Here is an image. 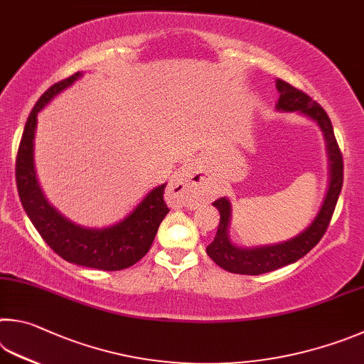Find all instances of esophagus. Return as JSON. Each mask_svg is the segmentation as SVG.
<instances>
[{
	"label": "esophagus",
	"mask_w": 364,
	"mask_h": 364,
	"mask_svg": "<svg viewBox=\"0 0 364 364\" xmlns=\"http://www.w3.org/2000/svg\"><path fill=\"white\" fill-rule=\"evenodd\" d=\"M208 181L196 161L182 164V168L174 172L168 182V192L177 200H196L208 192Z\"/></svg>",
	"instance_id": "esophagus-1"
}]
</instances>
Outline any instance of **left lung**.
Segmentation results:
<instances>
[{
  "label": "left lung",
  "mask_w": 364,
  "mask_h": 364,
  "mask_svg": "<svg viewBox=\"0 0 364 364\" xmlns=\"http://www.w3.org/2000/svg\"><path fill=\"white\" fill-rule=\"evenodd\" d=\"M277 89L279 92L277 110L302 113L310 119H314L323 132L329 158L328 192L316 218L311 220V224L305 230L288 241L256 247H243L232 243L230 238H228V225H230L232 219L230 200L225 198V196L215 200L213 205L219 209L220 222L215 238L206 247V252L222 269L230 273H238V275H260V273L273 272L282 269L284 265L294 264L296 260L304 257L311 247L318 245V241L321 240L324 232H326L331 218H333L337 198H339L342 190V153L339 150V145H337L333 124H331L328 113L323 110L321 105L311 100L307 94L292 87L283 80H277Z\"/></svg>",
  "instance_id": "8db88e82"
}]
</instances>
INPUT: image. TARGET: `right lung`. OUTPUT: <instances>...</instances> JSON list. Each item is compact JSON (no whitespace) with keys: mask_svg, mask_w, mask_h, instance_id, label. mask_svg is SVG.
Returning a JSON list of instances; mask_svg holds the SVG:
<instances>
[{"mask_svg":"<svg viewBox=\"0 0 364 364\" xmlns=\"http://www.w3.org/2000/svg\"><path fill=\"white\" fill-rule=\"evenodd\" d=\"M81 76L82 73L78 72L55 82L38 99L30 112L16 161L18 198L41 238L67 262L95 270H123L139 262L149 252L159 224L169 213L163 198L166 183L150 190L123 220L110 227L89 228L75 224L50 205L43 193L35 171L33 151L38 113Z\"/></svg>","mask_w":364,"mask_h":364,"instance_id":"right-lung-1","label":"right lung"}]
</instances>
